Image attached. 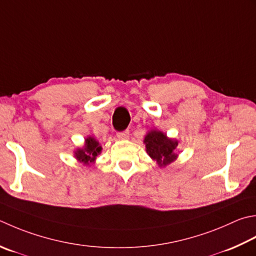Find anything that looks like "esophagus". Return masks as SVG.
<instances>
[{"label": "esophagus", "instance_id": "esophagus-1", "mask_svg": "<svg viewBox=\"0 0 256 256\" xmlns=\"http://www.w3.org/2000/svg\"><path fill=\"white\" fill-rule=\"evenodd\" d=\"M118 138H121V140H126L130 138V132L128 130H126V131H122V132H118Z\"/></svg>", "mask_w": 256, "mask_h": 256}]
</instances>
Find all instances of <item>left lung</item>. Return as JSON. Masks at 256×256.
I'll return each mask as SVG.
<instances>
[{"instance_id":"obj_1","label":"left lung","mask_w":256,"mask_h":256,"mask_svg":"<svg viewBox=\"0 0 256 256\" xmlns=\"http://www.w3.org/2000/svg\"><path fill=\"white\" fill-rule=\"evenodd\" d=\"M144 144L146 148V153L150 158L156 161L160 168L166 166L178 158L175 150L178 148V141L168 138L166 134L158 130H152L145 135Z\"/></svg>"}]
</instances>
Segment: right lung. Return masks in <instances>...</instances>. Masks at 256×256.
<instances>
[{"instance_id": "add662e5", "label": "right lung", "mask_w": 256, "mask_h": 256, "mask_svg": "<svg viewBox=\"0 0 256 256\" xmlns=\"http://www.w3.org/2000/svg\"><path fill=\"white\" fill-rule=\"evenodd\" d=\"M102 146L100 143L92 136H88L85 138V144L82 148H78L75 151V158L78 162L88 165L93 163L98 155L101 153Z\"/></svg>"}]
</instances>
